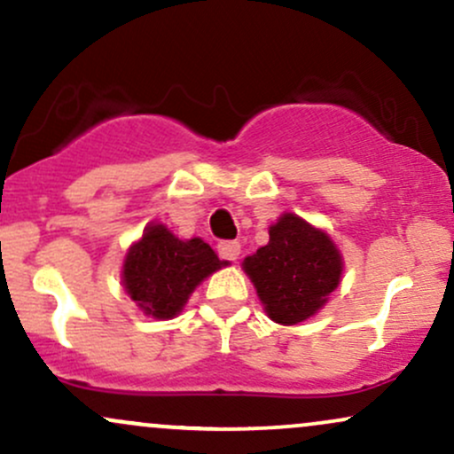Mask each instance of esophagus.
Masks as SVG:
<instances>
[{
  "instance_id": "esophagus-1",
  "label": "esophagus",
  "mask_w": 454,
  "mask_h": 454,
  "mask_svg": "<svg viewBox=\"0 0 454 454\" xmlns=\"http://www.w3.org/2000/svg\"><path fill=\"white\" fill-rule=\"evenodd\" d=\"M218 254H221V259H227V261H238L239 257V242L236 239H225V242L218 244Z\"/></svg>"
}]
</instances>
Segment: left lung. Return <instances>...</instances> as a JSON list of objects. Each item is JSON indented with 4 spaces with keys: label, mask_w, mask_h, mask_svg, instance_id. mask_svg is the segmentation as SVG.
I'll return each instance as SVG.
<instances>
[{
    "label": "left lung",
    "mask_w": 454,
    "mask_h": 454,
    "mask_svg": "<svg viewBox=\"0 0 454 454\" xmlns=\"http://www.w3.org/2000/svg\"><path fill=\"white\" fill-rule=\"evenodd\" d=\"M274 323L297 325L327 303L344 261L333 239L301 216L285 212L270 227V242L242 263Z\"/></svg>",
    "instance_id": "obj_1"
}]
</instances>
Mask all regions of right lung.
Wrapping results in <instances>:
<instances>
[{
  "mask_svg": "<svg viewBox=\"0 0 454 454\" xmlns=\"http://www.w3.org/2000/svg\"><path fill=\"white\" fill-rule=\"evenodd\" d=\"M227 265L201 238L178 239L161 223H151L127 253L122 286L144 314L174 318L201 280Z\"/></svg>",
  "mask_w": 454,
  "mask_h": 454,
  "instance_id": "1",
  "label": "right lung"
}]
</instances>
